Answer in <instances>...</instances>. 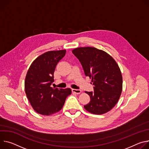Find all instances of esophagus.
Wrapping results in <instances>:
<instances>
[{"label": "esophagus", "mask_w": 149, "mask_h": 149, "mask_svg": "<svg viewBox=\"0 0 149 149\" xmlns=\"http://www.w3.org/2000/svg\"><path fill=\"white\" fill-rule=\"evenodd\" d=\"M81 90H79V89H72V92L76 93V94H80L81 93Z\"/></svg>", "instance_id": "obj_1"}]
</instances>
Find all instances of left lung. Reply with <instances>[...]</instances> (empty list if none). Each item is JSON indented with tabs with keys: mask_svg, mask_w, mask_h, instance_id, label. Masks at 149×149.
I'll return each mask as SVG.
<instances>
[{
	"mask_svg": "<svg viewBox=\"0 0 149 149\" xmlns=\"http://www.w3.org/2000/svg\"><path fill=\"white\" fill-rule=\"evenodd\" d=\"M72 53L94 85V92H85L91 101L85 109L97 115L108 112L118 102L123 90V77L118 64L107 53L95 47H79Z\"/></svg>",
	"mask_w": 149,
	"mask_h": 149,
	"instance_id": "8db88e82",
	"label": "left lung"
}]
</instances>
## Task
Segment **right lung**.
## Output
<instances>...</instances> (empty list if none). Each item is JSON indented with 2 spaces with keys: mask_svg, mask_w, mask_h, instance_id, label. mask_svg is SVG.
Wrapping results in <instances>:
<instances>
[{
  "mask_svg": "<svg viewBox=\"0 0 149 149\" xmlns=\"http://www.w3.org/2000/svg\"><path fill=\"white\" fill-rule=\"evenodd\" d=\"M65 49L47 52L32 63L25 80V91L32 107L42 115L60 111L65 99L72 93L70 88L58 89L50 86L54 81V72Z\"/></svg>",
  "mask_w": 149,
  "mask_h": 149,
  "instance_id": "right-lung-1",
  "label": "right lung"
}]
</instances>
